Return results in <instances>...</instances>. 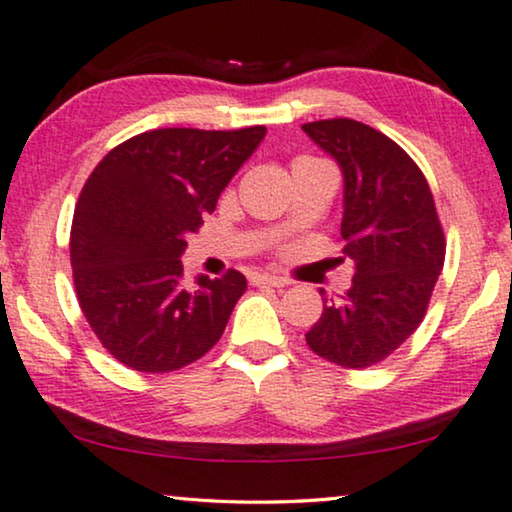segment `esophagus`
I'll return each instance as SVG.
<instances>
[{
	"mask_svg": "<svg viewBox=\"0 0 512 512\" xmlns=\"http://www.w3.org/2000/svg\"><path fill=\"white\" fill-rule=\"evenodd\" d=\"M250 285H269V287H285L287 280L285 278H278V276H269V273H253L250 276Z\"/></svg>",
	"mask_w": 512,
	"mask_h": 512,
	"instance_id": "esophagus-1",
	"label": "esophagus"
}]
</instances>
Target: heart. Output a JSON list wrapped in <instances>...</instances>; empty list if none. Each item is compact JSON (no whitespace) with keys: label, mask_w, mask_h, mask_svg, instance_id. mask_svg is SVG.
<instances>
[{"label":"heart","mask_w":512,"mask_h":512,"mask_svg":"<svg viewBox=\"0 0 512 512\" xmlns=\"http://www.w3.org/2000/svg\"><path fill=\"white\" fill-rule=\"evenodd\" d=\"M299 160H306V157H299Z\"/></svg>","instance_id":"heart-1"}]
</instances>
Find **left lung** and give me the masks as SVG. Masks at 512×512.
<instances>
[{
  "label": "left lung",
  "mask_w": 512,
  "mask_h": 512,
  "mask_svg": "<svg viewBox=\"0 0 512 512\" xmlns=\"http://www.w3.org/2000/svg\"><path fill=\"white\" fill-rule=\"evenodd\" d=\"M301 129L343 171V255L355 264L350 290L325 299L306 343L343 369H366L420 327L443 269V227L427 178L390 136L350 118Z\"/></svg>",
  "instance_id": "1"
}]
</instances>
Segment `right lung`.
<instances>
[{
    "label": "right lung",
    "mask_w": 512,
    "mask_h": 512,
    "mask_svg": "<svg viewBox=\"0 0 512 512\" xmlns=\"http://www.w3.org/2000/svg\"><path fill=\"white\" fill-rule=\"evenodd\" d=\"M264 134L153 129L115 146L83 185L69 239L76 297L120 364L169 373L220 341L246 276L187 285L181 255Z\"/></svg>",
    "instance_id": "1"
}]
</instances>
